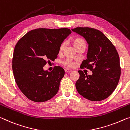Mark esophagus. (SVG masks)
<instances>
[{"instance_id":"esophagus-1","label":"esophagus","mask_w":130,"mask_h":130,"mask_svg":"<svg viewBox=\"0 0 130 130\" xmlns=\"http://www.w3.org/2000/svg\"><path fill=\"white\" fill-rule=\"evenodd\" d=\"M65 72L68 73V72H72V70L69 69V68H66V69H65Z\"/></svg>"}]
</instances>
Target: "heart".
<instances>
[{"instance_id":"heart-1","label":"heart","mask_w":130,"mask_h":130,"mask_svg":"<svg viewBox=\"0 0 130 130\" xmlns=\"http://www.w3.org/2000/svg\"><path fill=\"white\" fill-rule=\"evenodd\" d=\"M73 43V45L75 48H77V47H79V46L82 44H85V42L83 40V39L80 38H75L72 41ZM65 48V44L64 43H62L60 47H59V51H62ZM65 64L67 66V67H72L74 66V63H73L72 62H71L70 60H67L64 62Z\"/></svg>"}]
</instances>
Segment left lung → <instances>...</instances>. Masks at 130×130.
<instances>
[{
    "label": "left lung",
    "instance_id": "8db88e82",
    "mask_svg": "<svg viewBox=\"0 0 130 130\" xmlns=\"http://www.w3.org/2000/svg\"><path fill=\"white\" fill-rule=\"evenodd\" d=\"M72 30L83 36L88 44L87 59L82 62L81 67L92 72V75L87 76L78 71L77 91L92 101L105 100L113 93L120 79V59L116 49L109 39L95 29L79 27Z\"/></svg>",
    "mask_w": 130,
    "mask_h": 130
}]
</instances>
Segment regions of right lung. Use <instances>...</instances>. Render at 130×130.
Masks as SVG:
<instances>
[{"label": "right lung", "mask_w": 130, "mask_h": 130, "mask_svg": "<svg viewBox=\"0 0 130 130\" xmlns=\"http://www.w3.org/2000/svg\"><path fill=\"white\" fill-rule=\"evenodd\" d=\"M71 34L67 28H39L28 32L18 40L12 68L18 88L28 99L45 102L58 91L64 69L58 66L49 72L43 67L47 60L57 58L61 44Z\"/></svg>", "instance_id": "obj_1"}]
</instances>
